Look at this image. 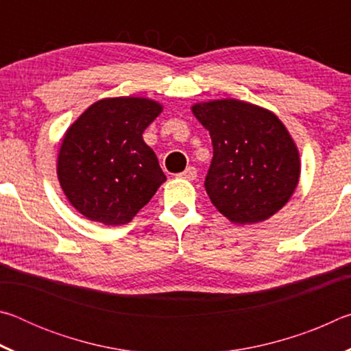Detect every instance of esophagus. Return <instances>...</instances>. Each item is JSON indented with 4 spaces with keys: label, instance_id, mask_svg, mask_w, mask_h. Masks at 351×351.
<instances>
[{
    "label": "esophagus",
    "instance_id": "1",
    "mask_svg": "<svg viewBox=\"0 0 351 351\" xmlns=\"http://www.w3.org/2000/svg\"><path fill=\"white\" fill-rule=\"evenodd\" d=\"M178 178H182V180L192 181V180H195V178H197V169H195V167H187L186 170L182 171V173L178 175Z\"/></svg>",
    "mask_w": 351,
    "mask_h": 351
}]
</instances>
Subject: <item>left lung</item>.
<instances>
[{
    "label": "left lung",
    "instance_id": "obj_1",
    "mask_svg": "<svg viewBox=\"0 0 351 351\" xmlns=\"http://www.w3.org/2000/svg\"><path fill=\"white\" fill-rule=\"evenodd\" d=\"M213 156L204 187L219 213L237 224L265 221L288 203L299 182V152L268 110L241 100L198 104Z\"/></svg>",
    "mask_w": 351,
    "mask_h": 351
}]
</instances>
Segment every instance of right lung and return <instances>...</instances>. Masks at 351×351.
<instances>
[{"mask_svg": "<svg viewBox=\"0 0 351 351\" xmlns=\"http://www.w3.org/2000/svg\"><path fill=\"white\" fill-rule=\"evenodd\" d=\"M162 106L116 97L91 105L64 134L57 173L64 195L83 217L127 224L165 181L142 133Z\"/></svg>", "mask_w": 351, "mask_h": 351, "instance_id": "obj_1", "label": "right lung"}]
</instances>
